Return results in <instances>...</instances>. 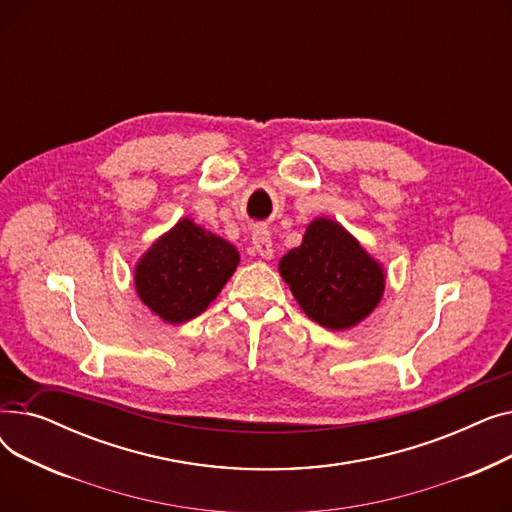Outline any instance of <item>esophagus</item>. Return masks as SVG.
I'll return each mask as SVG.
<instances>
[{
    "label": "esophagus",
    "instance_id": "1",
    "mask_svg": "<svg viewBox=\"0 0 512 512\" xmlns=\"http://www.w3.org/2000/svg\"><path fill=\"white\" fill-rule=\"evenodd\" d=\"M253 249L263 259H272L274 257V245H272L270 230H267V228H255V232H253Z\"/></svg>",
    "mask_w": 512,
    "mask_h": 512
}]
</instances>
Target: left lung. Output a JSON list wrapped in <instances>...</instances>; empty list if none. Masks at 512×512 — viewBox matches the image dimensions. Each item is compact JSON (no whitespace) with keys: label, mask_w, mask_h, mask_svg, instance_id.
<instances>
[{"label":"left lung","mask_w":512,"mask_h":512,"mask_svg":"<svg viewBox=\"0 0 512 512\" xmlns=\"http://www.w3.org/2000/svg\"><path fill=\"white\" fill-rule=\"evenodd\" d=\"M278 270L305 315L328 330L361 324L380 305L386 288L384 265L330 218H315L301 247L290 249Z\"/></svg>","instance_id":"8db88e82"}]
</instances>
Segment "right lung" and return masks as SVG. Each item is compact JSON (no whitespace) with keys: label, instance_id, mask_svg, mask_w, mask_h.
<instances>
[{"label":"right lung","instance_id":"right-lung-1","mask_svg":"<svg viewBox=\"0 0 512 512\" xmlns=\"http://www.w3.org/2000/svg\"><path fill=\"white\" fill-rule=\"evenodd\" d=\"M238 261L240 255L228 240L182 218L134 265V288L161 321L184 324L215 301Z\"/></svg>","mask_w":512,"mask_h":512}]
</instances>
